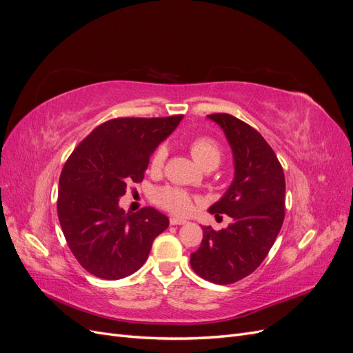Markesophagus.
<instances>
[{"label":"esophagus","instance_id":"esophagus-1","mask_svg":"<svg viewBox=\"0 0 353 353\" xmlns=\"http://www.w3.org/2000/svg\"><path fill=\"white\" fill-rule=\"evenodd\" d=\"M169 223H170V225H185L187 221L185 219H179V218H170Z\"/></svg>","mask_w":353,"mask_h":353}]
</instances>
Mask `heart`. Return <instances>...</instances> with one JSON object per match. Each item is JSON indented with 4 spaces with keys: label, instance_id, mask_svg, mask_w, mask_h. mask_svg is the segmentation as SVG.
<instances>
[{
    "label": "heart",
    "instance_id": "1",
    "mask_svg": "<svg viewBox=\"0 0 353 353\" xmlns=\"http://www.w3.org/2000/svg\"><path fill=\"white\" fill-rule=\"evenodd\" d=\"M190 152L201 168H206L209 165L218 166L222 157V150L219 144L210 137H199L196 140L191 141ZM166 159L168 147L165 144L157 145L150 159V168L153 170L163 169ZM154 201L160 208L174 213V215L185 216L188 213L193 212L196 199L184 190H179L175 187H162L154 193Z\"/></svg>",
    "mask_w": 353,
    "mask_h": 353
}]
</instances>
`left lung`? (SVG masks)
Segmentation results:
<instances>
[{
	"label": "left lung",
	"mask_w": 353,
	"mask_h": 353,
	"mask_svg": "<svg viewBox=\"0 0 353 353\" xmlns=\"http://www.w3.org/2000/svg\"><path fill=\"white\" fill-rule=\"evenodd\" d=\"M227 135L234 156L232 184L209 208L215 216L228 215V228L203 227L199 250L191 253L194 272L210 283L232 284L263 262L284 222L285 179L283 166L265 138L228 113H213Z\"/></svg>",
	"instance_id": "left-lung-1"
}]
</instances>
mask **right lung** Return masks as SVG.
Masks as SVG:
<instances>
[{"mask_svg": "<svg viewBox=\"0 0 353 353\" xmlns=\"http://www.w3.org/2000/svg\"><path fill=\"white\" fill-rule=\"evenodd\" d=\"M184 114L116 117L77 145L60 174L57 215L70 252L83 270L121 280L147 261L169 219L153 208H119L126 185L141 183L154 148Z\"/></svg>", "mask_w": 353, "mask_h": 353, "instance_id": "obj_1", "label": "right lung"}]
</instances>
